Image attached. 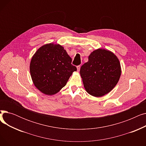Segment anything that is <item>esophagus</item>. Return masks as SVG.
Masks as SVG:
<instances>
[{
  "instance_id": "34e87169",
  "label": "esophagus",
  "mask_w": 146,
  "mask_h": 146,
  "mask_svg": "<svg viewBox=\"0 0 146 146\" xmlns=\"http://www.w3.org/2000/svg\"><path fill=\"white\" fill-rule=\"evenodd\" d=\"M77 69H78V71L79 72L80 70V66H77Z\"/></svg>"
}]
</instances>
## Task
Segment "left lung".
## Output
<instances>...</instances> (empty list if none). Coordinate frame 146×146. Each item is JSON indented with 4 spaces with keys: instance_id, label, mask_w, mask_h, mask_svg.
<instances>
[{
    "instance_id": "8db88e82",
    "label": "left lung",
    "mask_w": 146,
    "mask_h": 146,
    "mask_svg": "<svg viewBox=\"0 0 146 146\" xmlns=\"http://www.w3.org/2000/svg\"><path fill=\"white\" fill-rule=\"evenodd\" d=\"M80 74L87 92L101 97L108 94L118 82L121 64L112 52L99 48L90 53L88 62L82 66Z\"/></svg>"
}]
</instances>
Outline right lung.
<instances>
[{
    "label": "right lung",
    "mask_w": 146,
    "mask_h": 146,
    "mask_svg": "<svg viewBox=\"0 0 146 146\" xmlns=\"http://www.w3.org/2000/svg\"><path fill=\"white\" fill-rule=\"evenodd\" d=\"M31 76L35 86L45 95H54L62 89L77 68L60 44L50 43L38 48L30 63Z\"/></svg>",
    "instance_id": "add662e5"
}]
</instances>
